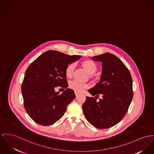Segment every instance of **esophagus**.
<instances>
[{
	"instance_id": "34e87169",
	"label": "esophagus",
	"mask_w": 154,
	"mask_h": 154,
	"mask_svg": "<svg viewBox=\"0 0 154 154\" xmlns=\"http://www.w3.org/2000/svg\"><path fill=\"white\" fill-rule=\"evenodd\" d=\"M75 95H76V97H77L78 95H79V94H78V93L77 92L75 93Z\"/></svg>"
}]
</instances>
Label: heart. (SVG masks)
Masks as SVG:
<instances>
[{
	"mask_svg": "<svg viewBox=\"0 0 154 154\" xmlns=\"http://www.w3.org/2000/svg\"><path fill=\"white\" fill-rule=\"evenodd\" d=\"M81 66L82 68L86 71L88 74H89V78L93 79L94 78L93 74L95 73L97 70V66L94 62L91 60H85L81 62ZM75 69V64L71 63L68 64L65 68V75L67 78H70L73 75V73ZM70 89L74 91L75 92L82 93L84 89H86L88 88V85L86 84L79 83L75 81L70 82L69 85Z\"/></svg>",
	"mask_w": 154,
	"mask_h": 154,
	"instance_id": "heart-1",
	"label": "heart"
}]
</instances>
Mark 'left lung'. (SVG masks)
Here are the masks:
<instances>
[{
  "label": "left lung",
  "mask_w": 154,
  "mask_h": 154,
  "mask_svg": "<svg viewBox=\"0 0 154 154\" xmlns=\"http://www.w3.org/2000/svg\"><path fill=\"white\" fill-rule=\"evenodd\" d=\"M93 61L102 63L100 80L89 91L82 110L94 127L109 128L119 123L127 112L133 97V80L128 69L119 58L109 52L94 56ZM100 95L102 98L96 99Z\"/></svg>",
  "instance_id": "1"
}]
</instances>
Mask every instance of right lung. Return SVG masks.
Instances as JSON below:
<instances>
[{
  "instance_id": "obj_1",
  "label": "right lung",
  "mask_w": 154,
  "mask_h": 154,
  "mask_svg": "<svg viewBox=\"0 0 154 154\" xmlns=\"http://www.w3.org/2000/svg\"><path fill=\"white\" fill-rule=\"evenodd\" d=\"M81 58V55L70 56L50 50L29 66L21 84V93L25 110L35 123L47 126L63 116L75 95L70 89L60 95L54 89L68 87L65 68Z\"/></svg>"
}]
</instances>
